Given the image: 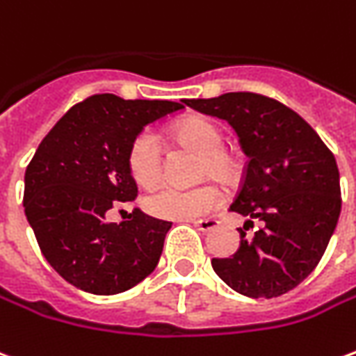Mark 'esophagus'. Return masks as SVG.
<instances>
[{
  "label": "esophagus",
  "mask_w": 356,
  "mask_h": 356,
  "mask_svg": "<svg viewBox=\"0 0 356 356\" xmlns=\"http://www.w3.org/2000/svg\"><path fill=\"white\" fill-rule=\"evenodd\" d=\"M193 225H195L196 229H200L202 233H208V231L216 229L218 225H220V220H216V218H208V220H195L191 221Z\"/></svg>",
  "instance_id": "34e87169"
}]
</instances>
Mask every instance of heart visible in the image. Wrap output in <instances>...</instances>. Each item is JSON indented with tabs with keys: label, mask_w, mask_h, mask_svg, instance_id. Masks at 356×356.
<instances>
[{
	"label": "heart",
	"mask_w": 356,
	"mask_h": 356,
	"mask_svg": "<svg viewBox=\"0 0 356 356\" xmlns=\"http://www.w3.org/2000/svg\"><path fill=\"white\" fill-rule=\"evenodd\" d=\"M175 140L202 154V171L227 179L233 173V160L223 150V133L208 119H188L175 129ZM129 170L140 186H154L163 175V152L152 133H140L129 148ZM221 202V193L213 185H163L146 196L144 208L156 218L193 220L212 212Z\"/></svg>",
	"instance_id": "1"
}]
</instances>
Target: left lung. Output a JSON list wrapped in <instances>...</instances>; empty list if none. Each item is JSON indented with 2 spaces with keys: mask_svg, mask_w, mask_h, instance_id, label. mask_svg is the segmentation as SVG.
Here are the masks:
<instances>
[{
  "mask_svg": "<svg viewBox=\"0 0 356 356\" xmlns=\"http://www.w3.org/2000/svg\"><path fill=\"white\" fill-rule=\"evenodd\" d=\"M188 108L225 119L238 135L247 168L231 212L245 216L241 245L213 258V272L245 297L273 299L307 280L324 256L341 212L334 154L299 113L254 92H227ZM252 219L263 223L247 236Z\"/></svg>",
  "mask_w": 356,
  "mask_h": 356,
  "instance_id": "1",
  "label": "left lung"
}]
</instances>
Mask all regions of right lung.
I'll return each instance as SVG.
<instances>
[{
    "instance_id": "add662e5",
    "label": "right lung",
    "mask_w": 356,
    "mask_h": 356,
    "mask_svg": "<svg viewBox=\"0 0 356 356\" xmlns=\"http://www.w3.org/2000/svg\"><path fill=\"white\" fill-rule=\"evenodd\" d=\"M168 100L94 94L57 121L24 173V213L49 266L94 295L135 287L158 266L171 221L144 216L108 223L106 213L135 200L129 148L146 125L181 111Z\"/></svg>"
}]
</instances>
